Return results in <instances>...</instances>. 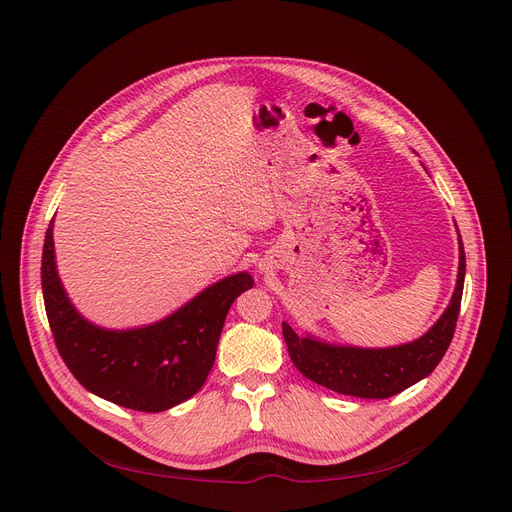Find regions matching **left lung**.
I'll use <instances>...</instances> for the list:
<instances>
[{
    "instance_id": "obj_1",
    "label": "left lung",
    "mask_w": 512,
    "mask_h": 512,
    "mask_svg": "<svg viewBox=\"0 0 512 512\" xmlns=\"http://www.w3.org/2000/svg\"><path fill=\"white\" fill-rule=\"evenodd\" d=\"M464 272L466 261L460 240V265L452 301L427 335L412 343L387 349L328 345L314 337H299L282 322L288 355L305 379L337 393L364 399H385L402 393L429 376L446 355L460 314Z\"/></svg>"
}]
</instances>
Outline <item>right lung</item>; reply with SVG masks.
Listing matches in <instances>:
<instances>
[{
	"label": "right lung",
	"instance_id": "add662e5",
	"mask_svg": "<svg viewBox=\"0 0 512 512\" xmlns=\"http://www.w3.org/2000/svg\"><path fill=\"white\" fill-rule=\"evenodd\" d=\"M251 286L253 278L240 272L211 284L161 322L106 330L87 322L66 297L52 224L43 242V303L60 358L87 391L138 412L169 410L205 385L228 309Z\"/></svg>",
	"mask_w": 512,
	"mask_h": 512
}]
</instances>
